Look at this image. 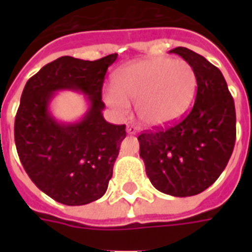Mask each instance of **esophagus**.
<instances>
[{
  "instance_id": "34e87169",
  "label": "esophagus",
  "mask_w": 252,
  "mask_h": 252,
  "mask_svg": "<svg viewBox=\"0 0 252 252\" xmlns=\"http://www.w3.org/2000/svg\"><path fill=\"white\" fill-rule=\"evenodd\" d=\"M137 131H139V128L135 126H126V133L128 135H136Z\"/></svg>"
}]
</instances>
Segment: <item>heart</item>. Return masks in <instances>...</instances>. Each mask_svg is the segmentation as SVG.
<instances>
[{
	"mask_svg": "<svg viewBox=\"0 0 252 252\" xmlns=\"http://www.w3.org/2000/svg\"><path fill=\"white\" fill-rule=\"evenodd\" d=\"M113 88L104 90V101L119 113L136 102L139 119L150 126H164L180 120L193 102L195 74L182 59L153 57L117 68Z\"/></svg>",
	"mask_w": 252,
	"mask_h": 252,
	"instance_id": "heart-1",
	"label": "heart"
}]
</instances>
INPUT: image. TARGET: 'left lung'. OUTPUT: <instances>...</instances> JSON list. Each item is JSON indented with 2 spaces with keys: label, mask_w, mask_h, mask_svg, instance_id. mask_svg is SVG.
I'll return each instance as SVG.
<instances>
[{
  "label": "left lung",
  "mask_w": 252,
  "mask_h": 252,
  "mask_svg": "<svg viewBox=\"0 0 252 252\" xmlns=\"http://www.w3.org/2000/svg\"><path fill=\"white\" fill-rule=\"evenodd\" d=\"M170 52L184 58L194 70V106L177 126L144 132L137 140L155 189L190 197L208 189L225 169L236 139V113L227 82L216 66L185 47Z\"/></svg>",
  "instance_id": "8db88e82"
}]
</instances>
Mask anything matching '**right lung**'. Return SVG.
<instances>
[{
    "mask_svg": "<svg viewBox=\"0 0 252 252\" xmlns=\"http://www.w3.org/2000/svg\"><path fill=\"white\" fill-rule=\"evenodd\" d=\"M117 54L98 61L61 57L41 67L25 85L14 121V142L27 174L41 191L64 205H85L105 194L126 126L104 119L101 90ZM85 95L88 109L78 122L55 119L58 91Z\"/></svg>",
    "mask_w": 252,
    "mask_h": 252,
    "instance_id": "obj_1",
    "label": "right lung"
}]
</instances>
